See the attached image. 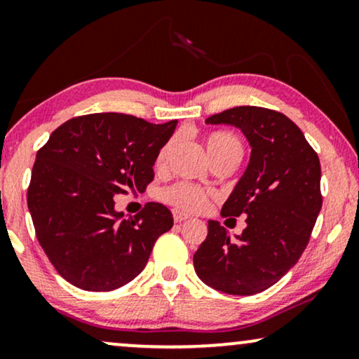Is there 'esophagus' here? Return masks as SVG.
I'll list each match as a JSON object with an SVG mask.
<instances>
[{
    "mask_svg": "<svg viewBox=\"0 0 359 359\" xmlns=\"http://www.w3.org/2000/svg\"><path fill=\"white\" fill-rule=\"evenodd\" d=\"M173 219H175L176 224H180V222H183V220L189 219V215L184 214V212H181V210H173Z\"/></svg>",
    "mask_w": 359,
    "mask_h": 359,
    "instance_id": "obj_1",
    "label": "esophagus"
}]
</instances>
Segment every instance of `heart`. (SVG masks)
Here are the masks:
<instances>
[{
  "label": "heart",
  "instance_id": "obj_1",
  "mask_svg": "<svg viewBox=\"0 0 359 359\" xmlns=\"http://www.w3.org/2000/svg\"><path fill=\"white\" fill-rule=\"evenodd\" d=\"M171 147H173V140H168L156 154L155 165L158 168L166 163ZM205 149H208V154L212 160L215 156L229 154V151H242V144H240L237 137L227 134V132H214V134L205 137ZM215 194L212 191L199 188V186L186 183V181H178V183L161 191V199L175 205L176 209L186 210V212H201V210L208 208Z\"/></svg>",
  "mask_w": 359,
  "mask_h": 359
}]
</instances>
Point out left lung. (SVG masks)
I'll use <instances>...</instances> for the list:
<instances>
[{
	"label": "left lung",
	"mask_w": 359,
	"mask_h": 359,
	"mask_svg": "<svg viewBox=\"0 0 359 359\" xmlns=\"http://www.w3.org/2000/svg\"><path fill=\"white\" fill-rule=\"evenodd\" d=\"M205 124L238 127L252 155L222 205V217L247 215L242 235L209 220L194 253L199 279L220 292L252 296L276 284L301 258L322 209L320 161L302 130L281 112L238 106Z\"/></svg>",
	"instance_id": "1"
}]
</instances>
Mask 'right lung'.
<instances>
[{
	"label": "right lung",
	"mask_w": 359,
	"mask_h": 359,
	"mask_svg": "<svg viewBox=\"0 0 359 359\" xmlns=\"http://www.w3.org/2000/svg\"><path fill=\"white\" fill-rule=\"evenodd\" d=\"M176 124L97 112L67 121L37 151L27 208L39 243L73 286L101 292L130 283L156 238L173 227L163 204L149 203L126 217L114 209V198L145 191Z\"/></svg>",
	"instance_id": "1"
}]
</instances>
